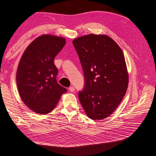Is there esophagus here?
I'll use <instances>...</instances> for the list:
<instances>
[{"label": "esophagus", "mask_w": 156, "mask_h": 156, "mask_svg": "<svg viewBox=\"0 0 156 156\" xmlns=\"http://www.w3.org/2000/svg\"><path fill=\"white\" fill-rule=\"evenodd\" d=\"M68 89H69V90L71 92V93H73V92L75 91V88H74L73 86H70V87Z\"/></svg>", "instance_id": "1"}]
</instances>
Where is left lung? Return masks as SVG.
<instances>
[{"label":"left lung","mask_w":156,"mask_h":156,"mask_svg":"<svg viewBox=\"0 0 156 156\" xmlns=\"http://www.w3.org/2000/svg\"><path fill=\"white\" fill-rule=\"evenodd\" d=\"M73 43L85 79L79 99L88 117L101 120L113 113L128 88L123 52L107 35H85L74 39Z\"/></svg>","instance_id":"obj_1"}]
</instances>
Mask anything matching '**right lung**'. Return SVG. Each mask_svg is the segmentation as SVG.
<instances>
[{
  "label": "right lung",
  "mask_w": 156,
  "mask_h": 156,
  "mask_svg": "<svg viewBox=\"0 0 156 156\" xmlns=\"http://www.w3.org/2000/svg\"><path fill=\"white\" fill-rule=\"evenodd\" d=\"M66 44L64 38L50 34L37 37L19 61L16 83L19 95L28 108L39 114L50 113L66 88L57 81L55 57Z\"/></svg>",
  "instance_id": "obj_1"
}]
</instances>
